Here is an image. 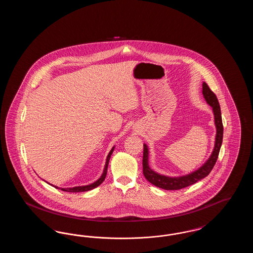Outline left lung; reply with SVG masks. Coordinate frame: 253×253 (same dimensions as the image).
Listing matches in <instances>:
<instances>
[{"mask_svg": "<svg viewBox=\"0 0 253 253\" xmlns=\"http://www.w3.org/2000/svg\"><path fill=\"white\" fill-rule=\"evenodd\" d=\"M202 94L204 96L207 103L212 108L213 115H214V124L216 127V135H215V142L213 151L209 157V159L205 162L204 164L194 170L193 172L177 176V177H170L166 176L163 174H159L153 170L149 166V149L148 146L144 144L143 150V174L145 178L152 183L153 185L157 186L158 188L167 190V191H174V190H180L183 188H186L188 186H191L197 181L201 180L206 176L209 175V173L211 171V169L214 167L216 163L218 155L220 152V148L223 141V123H222V117H221V109L218 102L215 94L210 89V87L206 83L202 84Z\"/></svg>", "mask_w": 253, "mask_h": 253, "instance_id": "left-lung-1", "label": "left lung"}]
</instances>
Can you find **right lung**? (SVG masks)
<instances>
[{
	"instance_id": "right-lung-1",
	"label": "right lung",
	"mask_w": 253,
	"mask_h": 253,
	"mask_svg": "<svg viewBox=\"0 0 253 253\" xmlns=\"http://www.w3.org/2000/svg\"><path fill=\"white\" fill-rule=\"evenodd\" d=\"M114 149H115V147L112 148V150L110 151V153H109L108 156H107L106 162H105V166H104V169H103V172H102L101 176H100L97 180L95 181L94 183L89 184V185H85V186L73 187V188H59V187H57V186H54V187H55L56 189H60V190L63 191V192H68V193H83V192H87V191H91V190L95 189L97 186H99V185L104 181L105 177H106L107 169H108L109 160H110V157H111L113 152H114ZM51 186H53V185H51Z\"/></svg>"
}]
</instances>
